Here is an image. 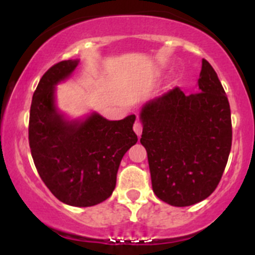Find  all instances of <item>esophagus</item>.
<instances>
[{
    "label": "esophagus",
    "instance_id": "obj_1",
    "mask_svg": "<svg viewBox=\"0 0 255 255\" xmlns=\"http://www.w3.org/2000/svg\"><path fill=\"white\" fill-rule=\"evenodd\" d=\"M133 129H134L135 134H137L138 137H140V134H142V130H143V126H142V123H140V121H135L134 125H133Z\"/></svg>",
    "mask_w": 255,
    "mask_h": 255
}]
</instances>
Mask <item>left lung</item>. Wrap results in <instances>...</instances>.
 <instances>
[{
    "label": "left lung",
    "instance_id": "1",
    "mask_svg": "<svg viewBox=\"0 0 255 255\" xmlns=\"http://www.w3.org/2000/svg\"><path fill=\"white\" fill-rule=\"evenodd\" d=\"M140 121L154 194L176 207L207 199L232 145L230 102L211 64L202 59L197 92L174 87L146 102Z\"/></svg>",
    "mask_w": 255,
    "mask_h": 255
}]
</instances>
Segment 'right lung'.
Segmentation results:
<instances>
[{"instance_id":"right-lung-1","label":"right lung","mask_w":255,"mask_h":255,"mask_svg":"<svg viewBox=\"0 0 255 255\" xmlns=\"http://www.w3.org/2000/svg\"><path fill=\"white\" fill-rule=\"evenodd\" d=\"M79 60L55 64L42 76L29 113L30 153L40 179L66 205L95 206L112 195L126 151L137 143L135 116L109 121L92 113L69 121L55 106V86L73 74Z\"/></svg>"}]
</instances>
